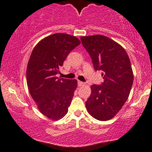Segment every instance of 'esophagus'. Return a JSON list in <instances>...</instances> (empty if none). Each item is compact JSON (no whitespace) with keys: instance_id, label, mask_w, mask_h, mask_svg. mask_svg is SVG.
I'll use <instances>...</instances> for the list:
<instances>
[{"instance_id":"obj_1","label":"esophagus","mask_w":152,"mask_h":152,"mask_svg":"<svg viewBox=\"0 0 152 152\" xmlns=\"http://www.w3.org/2000/svg\"><path fill=\"white\" fill-rule=\"evenodd\" d=\"M85 85V83H83V82L78 81V85H79V86H84Z\"/></svg>"}]
</instances>
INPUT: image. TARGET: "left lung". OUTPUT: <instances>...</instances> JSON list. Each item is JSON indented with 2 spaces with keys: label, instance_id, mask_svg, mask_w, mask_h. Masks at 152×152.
<instances>
[{
  "label": "left lung",
  "instance_id": "8db88e82",
  "mask_svg": "<svg viewBox=\"0 0 152 152\" xmlns=\"http://www.w3.org/2000/svg\"><path fill=\"white\" fill-rule=\"evenodd\" d=\"M80 39L92 58L94 70L102 71L104 79L101 85L91 86L86 108L96 119L110 120L126 102L132 86L134 75L129 58L120 45L104 35Z\"/></svg>",
  "mask_w": 152,
  "mask_h": 152
}]
</instances>
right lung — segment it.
I'll list each match as a JSON object with an SVG mask.
<instances>
[{
	"instance_id": "1",
	"label": "right lung",
	"mask_w": 152,
	"mask_h": 152,
	"mask_svg": "<svg viewBox=\"0 0 152 152\" xmlns=\"http://www.w3.org/2000/svg\"><path fill=\"white\" fill-rule=\"evenodd\" d=\"M80 44L77 37L55 33L45 37L32 51L26 77L30 94L42 115L53 120L63 117L68 111L76 80L59 78V67L69 53Z\"/></svg>"
}]
</instances>
